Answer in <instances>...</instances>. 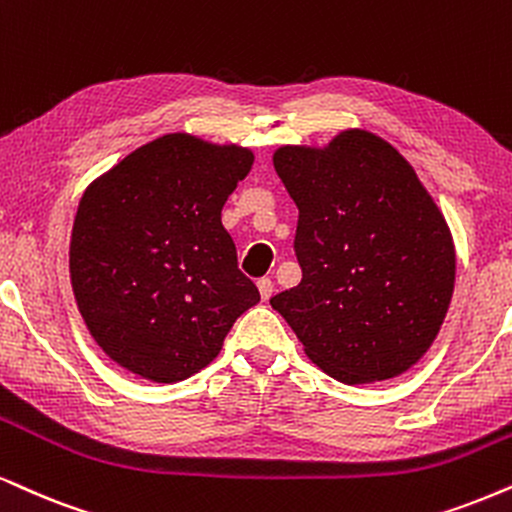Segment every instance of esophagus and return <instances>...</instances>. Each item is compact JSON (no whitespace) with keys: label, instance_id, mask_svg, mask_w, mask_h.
Segmentation results:
<instances>
[{"label":"esophagus","instance_id":"34e87169","mask_svg":"<svg viewBox=\"0 0 512 512\" xmlns=\"http://www.w3.org/2000/svg\"><path fill=\"white\" fill-rule=\"evenodd\" d=\"M257 290H260L262 300L267 302L271 293H274V281H271V278H260V281H257Z\"/></svg>","mask_w":512,"mask_h":512}]
</instances>
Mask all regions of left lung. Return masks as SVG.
<instances>
[{
  "label": "left lung",
  "mask_w": 512,
  "mask_h": 512,
  "mask_svg": "<svg viewBox=\"0 0 512 512\" xmlns=\"http://www.w3.org/2000/svg\"><path fill=\"white\" fill-rule=\"evenodd\" d=\"M274 167L300 210L302 281L269 304L340 383L409 371L454 295V238L435 198L397 148L359 127L276 148Z\"/></svg>",
  "instance_id": "left-lung-1"
}]
</instances>
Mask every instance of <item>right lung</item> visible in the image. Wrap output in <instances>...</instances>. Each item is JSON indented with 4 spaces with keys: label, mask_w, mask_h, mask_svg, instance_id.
<instances>
[{
    "label": "right lung",
    "mask_w": 512,
    "mask_h": 512,
    "mask_svg": "<svg viewBox=\"0 0 512 512\" xmlns=\"http://www.w3.org/2000/svg\"><path fill=\"white\" fill-rule=\"evenodd\" d=\"M255 155L174 132L96 177L70 234V286L96 345L125 371L172 385L217 357L260 302L222 208Z\"/></svg>",
    "instance_id": "1"
}]
</instances>
